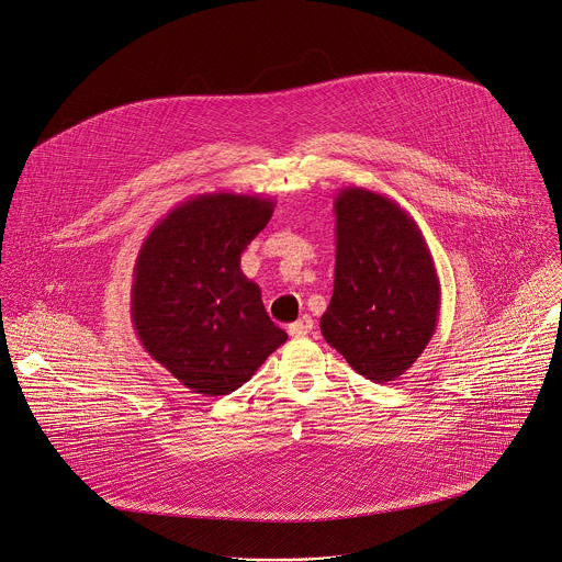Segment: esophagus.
I'll return each mask as SVG.
<instances>
[{"instance_id": "1", "label": "esophagus", "mask_w": 562, "mask_h": 562, "mask_svg": "<svg viewBox=\"0 0 562 562\" xmlns=\"http://www.w3.org/2000/svg\"><path fill=\"white\" fill-rule=\"evenodd\" d=\"M312 327H314V321L305 314V316H301L299 321L290 323V325H288V331H290V336H305V334L312 331Z\"/></svg>"}]
</instances>
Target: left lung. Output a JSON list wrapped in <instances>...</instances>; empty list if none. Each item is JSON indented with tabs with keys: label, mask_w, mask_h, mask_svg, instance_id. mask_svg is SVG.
Instances as JSON below:
<instances>
[{
	"label": "left lung",
	"mask_w": 562,
	"mask_h": 562,
	"mask_svg": "<svg viewBox=\"0 0 562 562\" xmlns=\"http://www.w3.org/2000/svg\"><path fill=\"white\" fill-rule=\"evenodd\" d=\"M334 292L323 339L366 379L387 383L423 355L440 283L416 221L394 199L348 186L334 196Z\"/></svg>",
	"instance_id": "1"
}]
</instances>
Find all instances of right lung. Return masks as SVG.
Instances as JSON below:
<instances>
[{
    "mask_svg": "<svg viewBox=\"0 0 562 562\" xmlns=\"http://www.w3.org/2000/svg\"><path fill=\"white\" fill-rule=\"evenodd\" d=\"M274 199L205 192L150 231L133 270L131 316L144 350L203 396L239 390L288 341L268 316L241 252L268 226Z\"/></svg>",
    "mask_w": 562,
    "mask_h": 562,
    "instance_id": "add662e5",
    "label": "right lung"
}]
</instances>
